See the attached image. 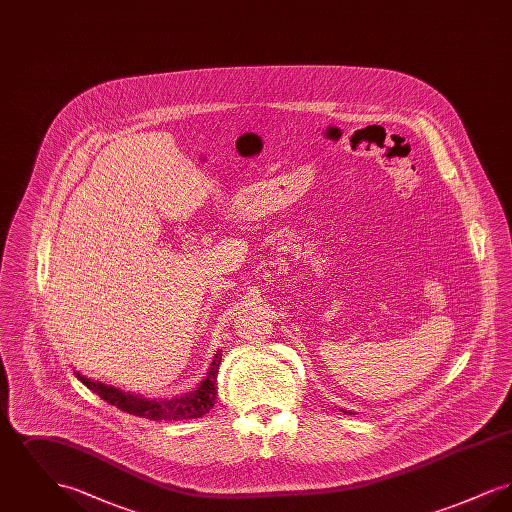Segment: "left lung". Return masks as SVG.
Wrapping results in <instances>:
<instances>
[{"mask_svg": "<svg viewBox=\"0 0 512 512\" xmlns=\"http://www.w3.org/2000/svg\"><path fill=\"white\" fill-rule=\"evenodd\" d=\"M345 413H347V411H345Z\"/></svg>", "mask_w": 512, "mask_h": 512, "instance_id": "left-lung-1", "label": "left lung"}]
</instances>
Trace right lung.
Masks as SVG:
<instances>
[{
    "label": "right lung",
    "mask_w": 512,
    "mask_h": 512,
    "mask_svg": "<svg viewBox=\"0 0 512 512\" xmlns=\"http://www.w3.org/2000/svg\"><path fill=\"white\" fill-rule=\"evenodd\" d=\"M220 359H222V353H217L199 388H195L188 395L174 397V399H146V397L124 393L113 386L92 382L82 374H76V378L86 388L96 391L103 401H107L109 405H115L124 413L149 418V420H190V418H199L209 413L215 407V399L219 395L217 374H219Z\"/></svg>",
    "instance_id": "obj_1"
}]
</instances>
